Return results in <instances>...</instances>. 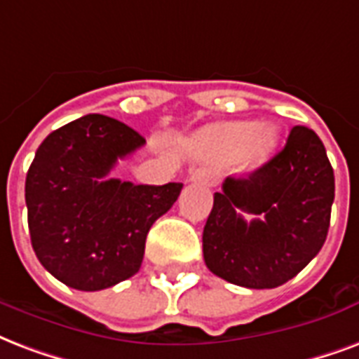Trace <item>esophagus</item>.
<instances>
[{"label":"esophagus","instance_id":"obj_1","mask_svg":"<svg viewBox=\"0 0 359 359\" xmlns=\"http://www.w3.org/2000/svg\"><path fill=\"white\" fill-rule=\"evenodd\" d=\"M191 182H201V184H212L216 180V175L210 171V169H196L194 173L190 175Z\"/></svg>","mask_w":359,"mask_h":359}]
</instances>
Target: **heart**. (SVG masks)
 Listing matches in <instances>:
<instances>
[{"label": "heart", "mask_w": 359, "mask_h": 359, "mask_svg": "<svg viewBox=\"0 0 359 359\" xmlns=\"http://www.w3.org/2000/svg\"><path fill=\"white\" fill-rule=\"evenodd\" d=\"M280 141L275 124H259L254 120H231L201 131L194 143L196 152L215 160H235L243 156L248 163L258 165L269 158Z\"/></svg>", "instance_id": "1"}]
</instances>
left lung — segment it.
<instances>
[{"label":"left lung","instance_id":"8db88e82","mask_svg":"<svg viewBox=\"0 0 359 359\" xmlns=\"http://www.w3.org/2000/svg\"><path fill=\"white\" fill-rule=\"evenodd\" d=\"M335 177L324 143L295 126L284 149L248 175L228 177L203 228L205 264L243 288L288 283L324 246ZM243 214H254L246 223Z\"/></svg>","mask_w":359,"mask_h":359}]
</instances>
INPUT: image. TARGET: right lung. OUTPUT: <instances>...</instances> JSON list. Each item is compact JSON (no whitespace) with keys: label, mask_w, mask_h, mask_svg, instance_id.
Instances as JSON below:
<instances>
[{"label":"right lung","mask_w":359,"mask_h":359,"mask_svg":"<svg viewBox=\"0 0 359 359\" xmlns=\"http://www.w3.org/2000/svg\"><path fill=\"white\" fill-rule=\"evenodd\" d=\"M144 139L130 126L86 114L41 143L26 175L27 226L35 256L52 277L82 292L111 288L135 275L152 224L182 184L107 179Z\"/></svg>","instance_id":"right-lung-1"}]
</instances>
